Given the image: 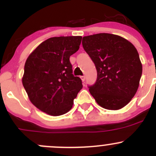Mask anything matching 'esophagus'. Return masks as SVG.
I'll return each mask as SVG.
<instances>
[{
    "label": "esophagus",
    "instance_id": "1",
    "mask_svg": "<svg viewBox=\"0 0 156 156\" xmlns=\"http://www.w3.org/2000/svg\"><path fill=\"white\" fill-rule=\"evenodd\" d=\"M80 78H81V81H82L83 82H84V81H85V77H84V76H81V77H80Z\"/></svg>",
    "mask_w": 156,
    "mask_h": 156
}]
</instances>
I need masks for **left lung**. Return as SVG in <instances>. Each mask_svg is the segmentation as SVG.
<instances>
[{
    "label": "left lung",
    "mask_w": 156,
    "mask_h": 156,
    "mask_svg": "<svg viewBox=\"0 0 156 156\" xmlns=\"http://www.w3.org/2000/svg\"><path fill=\"white\" fill-rule=\"evenodd\" d=\"M82 45L97 71L95 84L89 87L97 104L108 110L125 107L136 94L142 75L136 49L127 39L108 33L84 36Z\"/></svg>",
    "instance_id": "8db88e82"
}]
</instances>
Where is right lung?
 <instances>
[{
	"label": "right lung",
	"instance_id": "right-lung-1",
	"mask_svg": "<svg viewBox=\"0 0 156 156\" xmlns=\"http://www.w3.org/2000/svg\"><path fill=\"white\" fill-rule=\"evenodd\" d=\"M81 36L53 37L38 45L25 63L22 81L30 101L52 116L66 114L83 87L72 75L69 57L77 52Z\"/></svg>",
	"mask_w": 156,
	"mask_h": 156
}]
</instances>
